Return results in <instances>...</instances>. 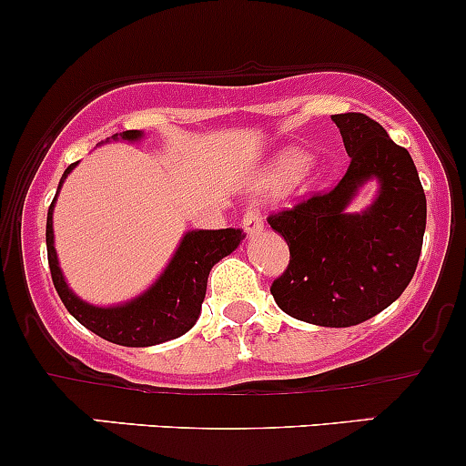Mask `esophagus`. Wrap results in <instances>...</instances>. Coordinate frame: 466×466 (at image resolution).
I'll return each mask as SVG.
<instances>
[{
  "mask_svg": "<svg viewBox=\"0 0 466 466\" xmlns=\"http://www.w3.org/2000/svg\"><path fill=\"white\" fill-rule=\"evenodd\" d=\"M243 229L249 234V237H254V234H258L263 229V218L261 214H258V209H252L249 208L246 214H243Z\"/></svg>",
  "mask_w": 466,
  "mask_h": 466,
  "instance_id": "obj_1",
  "label": "esophagus"
}]
</instances>
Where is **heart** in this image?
Wrapping results in <instances>:
<instances>
[{"instance_id": "b5f03b06", "label": "heart", "mask_w": 466, "mask_h": 466, "mask_svg": "<svg viewBox=\"0 0 466 466\" xmlns=\"http://www.w3.org/2000/svg\"><path fill=\"white\" fill-rule=\"evenodd\" d=\"M308 165H310V154H308V151L303 149L283 151V154L272 163L270 171H268V178H266L268 187L277 189V187H283V185L292 183V180H297L299 176L308 169Z\"/></svg>"}]
</instances>
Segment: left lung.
<instances>
[{"mask_svg":"<svg viewBox=\"0 0 466 466\" xmlns=\"http://www.w3.org/2000/svg\"><path fill=\"white\" fill-rule=\"evenodd\" d=\"M350 165L330 192L268 218L286 238L290 263L274 279L277 306L299 321L349 328L389 308L413 279L427 228V196L413 158L364 114H337ZM375 177L380 189L364 213L345 209Z\"/></svg>","mask_w":466,"mask_h":466,"instance_id":"1","label":"left lung"}]
</instances>
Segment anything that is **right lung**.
<instances>
[{"mask_svg": "<svg viewBox=\"0 0 466 466\" xmlns=\"http://www.w3.org/2000/svg\"><path fill=\"white\" fill-rule=\"evenodd\" d=\"M111 138L136 143V140L143 138V131L129 129L111 136ZM76 165L77 163L68 165L57 189L62 187V183H65V178ZM56 198H53L46 217V252L53 286H56L66 310L82 326L117 346L145 349V346L163 344V341L185 335L200 315L205 290H208L209 270L217 266L220 258L232 254L238 248V243L246 238L243 229L234 228L192 229V232L180 238V246L171 257L169 266L156 279V283H151V288H147L143 295L120 303V306H93V303L82 301L66 286L65 274H62L60 263H57V252L56 246H53V208H56Z\"/></svg>", "mask_w": 466, "mask_h": 466, "instance_id": "obj_1", "label": "right lung"}]
</instances>
